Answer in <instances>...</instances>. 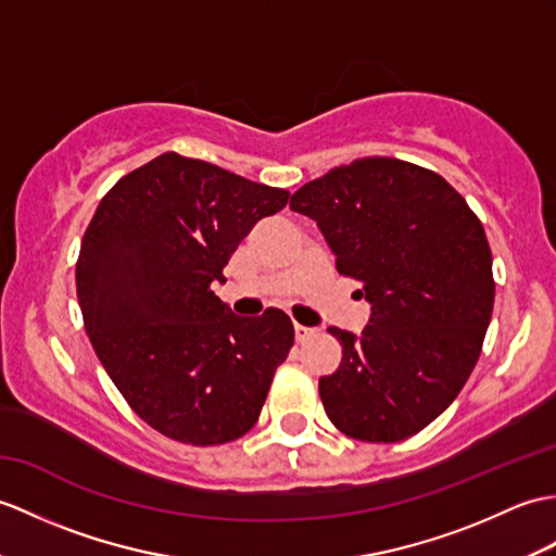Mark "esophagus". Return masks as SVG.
Listing matches in <instances>:
<instances>
[{
  "label": "esophagus",
  "mask_w": 556,
  "mask_h": 556,
  "mask_svg": "<svg viewBox=\"0 0 556 556\" xmlns=\"http://www.w3.org/2000/svg\"><path fill=\"white\" fill-rule=\"evenodd\" d=\"M293 331H295V341H305L307 337H313V333H315L313 327H303V325H295Z\"/></svg>",
  "instance_id": "1"
}]
</instances>
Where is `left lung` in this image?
Listing matches in <instances>:
<instances>
[{
	"label": "left lung",
	"instance_id": "1",
	"mask_svg": "<svg viewBox=\"0 0 556 556\" xmlns=\"http://www.w3.org/2000/svg\"><path fill=\"white\" fill-rule=\"evenodd\" d=\"M371 305L319 397L339 431L397 443L450 407L481 355L495 301L481 219L441 175L397 159L333 167L291 197Z\"/></svg>",
	"mask_w": 556,
	"mask_h": 556
}]
</instances>
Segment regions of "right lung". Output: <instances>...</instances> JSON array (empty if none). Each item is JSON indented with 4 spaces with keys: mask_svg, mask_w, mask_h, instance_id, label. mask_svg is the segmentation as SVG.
Returning a JSON list of instances; mask_svg holds the SVG:
<instances>
[{
    "mask_svg": "<svg viewBox=\"0 0 556 556\" xmlns=\"http://www.w3.org/2000/svg\"><path fill=\"white\" fill-rule=\"evenodd\" d=\"M289 191L161 153L115 182L75 267L97 357L137 415L189 445L249 433L293 345L287 313L239 317L211 291L257 219Z\"/></svg>",
    "mask_w": 556,
    "mask_h": 556,
    "instance_id": "add662e5",
    "label": "right lung"
}]
</instances>
